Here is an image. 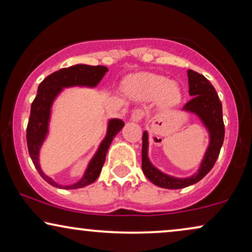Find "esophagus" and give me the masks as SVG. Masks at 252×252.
<instances>
[{
    "mask_svg": "<svg viewBox=\"0 0 252 252\" xmlns=\"http://www.w3.org/2000/svg\"><path fill=\"white\" fill-rule=\"evenodd\" d=\"M143 116H144L143 110L142 109H136V110H134V111L132 112V115H130V120H132V122H135V123L141 122V120H142V118H143Z\"/></svg>",
    "mask_w": 252,
    "mask_h": 252,
    "instance_id": "esophagus-1",
    "label": "esophagus"
}]
</instances>
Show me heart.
Segmentation results:
<instances>
[{
  "label": "heart",
  "instance_id": "1",
  "mask_svg": "<svg viewBox=\"0 0 252 252\" xmlns=\"http://www.w3.org/2000/svg\"><path fill=\"white\" fill-rule=\"evenodd\" d=\"M127 95L139 101L160 97L163 104L172 106L181 99V91L170 79L154 73H140L129 77L125 82Z\"/></svg>",
  "mask_w": 252,
  "mask_h": 252
}]
</instances>
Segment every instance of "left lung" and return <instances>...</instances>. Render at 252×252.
<instances>
[{
    "label": "left lung",
    "mask_w": 252,
    "mask_h": 252,
    "mask_svg": "<svg viewBox=\"0 0 252 252\" xmlns=\"http://www.w3.org/2000/svg\"><path fill=\"white\" fill-rule=\"evenodd\" d=\"M189 95L192 98L184 106V111L194 113L201 120L209 133V146L203 156L197 172L187 178L172 177L154 166L149 157V135L147 130L142 136V171L146 177L158 187L166 189H181L202 180L212 170L225 137V126L222 120V105L216 89L204 75L188 70Z\"/></svg>",
    "instance_id": "1"
}]
</instances>
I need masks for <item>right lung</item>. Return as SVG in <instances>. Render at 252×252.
Here are the masks:
<instances>
[{
    "label": "right lung",
    "instance_id": "1",
    "mask_svg": "<svg viewBox=\"0 0 252 252\" xmlns=\"http://www.w3.org/2000/svg\"><path fill=\"white\" fill-rule=\"evenodd\" d=\"M108 67L97 65L92 66L87 64H77L73 66L61 68L44 79L37 87V95L31 105V116L27 125L26 140L27 148L34 166L36 167L43 180L54 187L61 189H78L91 185L98 178L101 173L103 164L105 161V156L111 144L113 137L118 134L125 126L123 120L112 118L108 122V129L102 142L96 150L94 156L89 160L84 175L80 180L73 185L63 186L57 184L50 177L44 174L40 165V150L46 141L49 133V123L51 118V108L55 99L64 91V88L70 87H88L94 88L99 84L104 77Z\"/></svg>",
    "mask_w": 252,
    "mask_h": 252
}]
</instances>
